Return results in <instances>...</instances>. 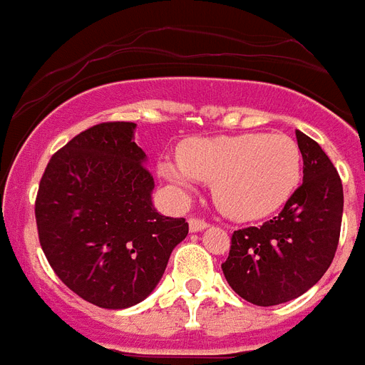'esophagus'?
Masks as SVG:
<instances>
[{
    "label": "esophagus",
    "instance_id": "1",
    "mask_svg": "<svg viewBox=\"0 0 365 365\" xmlns=\"http://www.w3.org/2000/svg\"><path fill=\"white\" fill-rule=\"evenodd\" d=\"M188 226H190V232H201V230L207 228V222L205 220H201V218H194L192 217L190 220H188Z\"/></svg>",
    "mask_w": 365,
    "mask_h": 365
}]
</instances>
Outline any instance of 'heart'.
<instances>
[{"instance_id":"1","label":"heart","mask_w":365,"mask_h":365,"mask_svg":"<svg viewBox=\"0 0 365 365\" xmlns=\"http://www.w3.org/2000/svg\"><path fill=\"white\" fill-rule=\"evenodd\" d=\"M158 173L179 196H188L196 180L209 182L224 215L256 220L277 212L292 197L302 179V153L284 133L192 139L177 158L160 160Z\"/></svg>"}]
</instances>
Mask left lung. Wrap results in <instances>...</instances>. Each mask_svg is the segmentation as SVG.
Listing matches in <instances>:
<instances>
[{
    "mask_svg": "<svg viewBox=\"0 0 365 365\" xmlns=\"http://www.w3.org/2000/svg\"><path fill=\"white\" fill-rule=\"evenodd\" d=\"M303 182L273 220L233 232L222 271L233 292L269 307L299 298L322 279L339 243L343 185L317 141L296 130Z\"/></svg>",
    "mask_w": 365,
    "mask_h": 365,
    "instance_id": "8db88e82",
    "label": "left lung"
}]
</instances>
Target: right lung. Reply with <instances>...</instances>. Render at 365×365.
I'll return each mask as SVG.
<instances>
[{"label": "right lung", "instance_id": "obj_1", "mask_svg": "<svg viewBox=\"0 0 365 365\" xmlns=\"http://www.w3.org/2000/svg\"><path fill=\"white\" fill-rule=\"evenodd\" d=\"M133 132V122H103L73 137L52 154L35 200L41 249L54 273L103 309L147 298L188 235L185 218L154 209V179Z\"/></svg>", "mask_w": 365, "mask_h": 365}]
</instances>
